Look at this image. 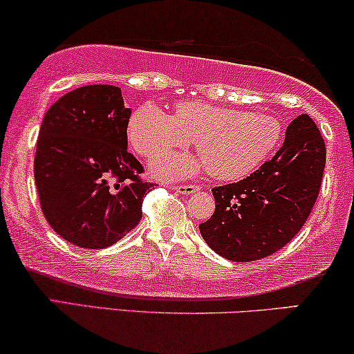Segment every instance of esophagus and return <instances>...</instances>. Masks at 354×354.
I'll use <instances>...</instances> for the list:
<instances>
[{
	"label": "esophagus",
	"instance_id": "1",
	"mask_svg": "<svg viewBox=\"0 0 354 354\" xmlns=\"http://www.w3.org/2000/svg\"><path fill=\"white\" fill-rule=\"evenodd\" d=\"M174 190L177 193H180V195H192V193H195L198 190L196 185H176L174 187Z\"/></svg>",
	"mask_w": 354,
	"mask_h": 354
}]
</instances>
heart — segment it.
I'll return each instance as SVG.
<instances>
[{
	"label": "heart",
	"mask_w": 354,
	"mask_h": 354,
	"mask_svg": "<svg viewBox=\"0 0 354 354\" xmlns=\"http://www.w3.org/2000/svg\"><path fill=\"white\" fill-rule=\"evenodd\" d=\"M282 137V125L264 113H243L205 101H178L174 114L147 101L129 120V140L142 156H156L195 142L207 172L221 180L248 176L266 161ZM156 176H192L198 164L187 154H171L151 162Z\"/></svg>",
	"instance_id": "1"
}]
</instances>
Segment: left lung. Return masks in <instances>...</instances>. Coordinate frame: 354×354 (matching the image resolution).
I'll use <instances>...</instances> for the list:
<instances>
[{"instance_id": "left-lung-1", "label": "left lung", "mask_w": 354, "mask_h": 354, "mask_svg": "<svg viewBox=\"0 0 354 354\" xmlns=\"http://www.w3.org/2000/svg\"><path fill=\"white\" fill-rule=\"evenodd\" d=\"M324 167L322 135L308 114H299L272 159L243 180L212 188L216 209L200 224L203 239L235 263L274 254L306 224Z\"/></svg>"}]
</instances>
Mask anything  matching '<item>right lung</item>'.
Returning a JSON list of instances; mask_svg holds the SVG:
<instances>
[{
  "mask_svg": "<svg viewBox=\"0 0 354 354\" xmlns=\"http://www.w3.org/2000/svg\"><path fill=\"white\" fill-rule=\"evenodd\" d=\"M130 111L120 88L86 85L61 96L43 118L35 183L51 229L72 245H114L142 221L143 198L156 183L127 151Z\"/></svg>",
  "mask_w": 354,
  "mask_h": 354,
  "instance_id": "add662e5",
  "label": "right lung"
}]
</instances>
